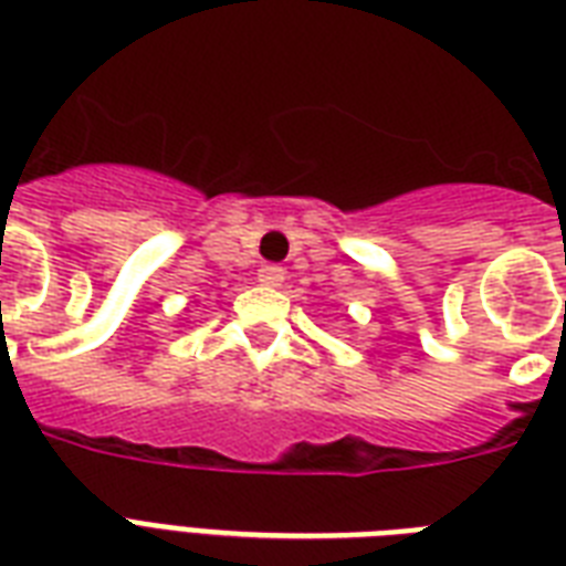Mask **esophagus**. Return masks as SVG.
<instances>
[{
	"label": "esophagus",
	"mask_w": 566,
	"mask_h": 566,
	"mask_svg": "<svg viewBox=\"0 0 566 566\" xmlns=\"http://www.w3.org/2000/svg\"><path fill=\"white\" fill-rule=\"evenodd\" d=\"M256 277H260V286L277 289V286H283V280H286V271L280 269V265H262Z\"/></svg>",
	"instance_id": "34e87169"
}]
</instances>
